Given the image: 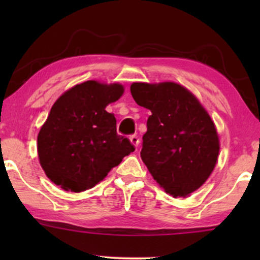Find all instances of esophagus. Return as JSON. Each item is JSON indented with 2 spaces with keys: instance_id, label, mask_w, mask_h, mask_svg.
I'll return each mask as SVG.
<instances>
[{
  "instance_id": "1",
  "label": "esophagus",
  "mask_w": 260,
  "mask_h": 260,
  "mask_svg": "<svg viewBox=\"0 0 260 260\" xmlns=\"http://www.w3.org/2000/svg\"><path fill=\"white\" fill-rule=\"evenodd\" d=\"M129 140H131V143H132V144L134 145V147L138 148V145H139L140 142H139V138L136 136V134H134V136H131L129 137Z\"/></svg>"
}]
</instances>
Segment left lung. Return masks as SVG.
Listing matches in <instances>:
<instances>
[{"mask_svg": "<svg viewBox=\"0 0 260 260\" xmlns=\"http://www.w3.org/2000/svg\"><path fill=\"white\" fill-rule=\"evenodd\" d=\"M131 94L139 106L151 111L143 136V162L175 198L190 194L216 165L220 144L210 116L177 83H133Z\"/></svg>", "mask_w": 260, "mask_h": 260, "instance_id": "left-lung-1", "label": "left lung"}]
</instances>
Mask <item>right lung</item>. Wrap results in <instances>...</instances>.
Segmentation results:
<instances>
[{"label": "right lung", "instance_id": "1", "mask_svg": "<svg viewBox=\"0 0 260 260\" xmlns=\"http://www.w3.org/2000/svg\"><path fill=\"white\" fill-rule=\"evenodd\" d=\"M122 94L117 83L88 80L53 104L38 134V154L45 174L62 189L92 188L134 151L129 139L117 134L113 113L105 110Z\"/></svg>", "mask_w": 260, "mask_h": 260}]
</instances>
